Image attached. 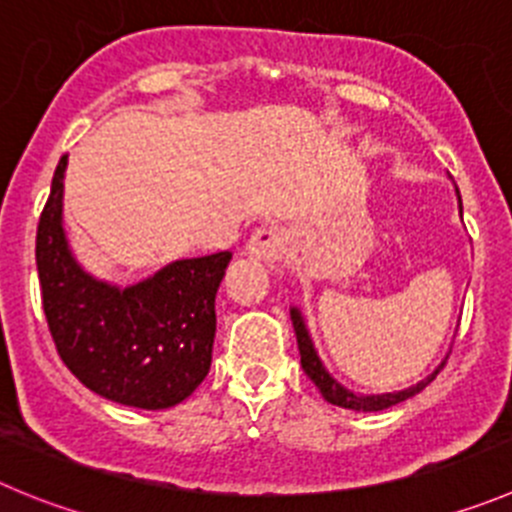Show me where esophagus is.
I'll return each instance as SVG.
<instances>
[{
  "mask_svg": "<svg viewBox=\"0 0 512 512\" xmlns=\"http://www.w3.org/2000/svg\"><path fill=\"white\" fill-rule=\"evenodd\" d=\"M285 252H288V232L280 227H260L247 242V255L267 265L283 260Z\"/></svg>",
  "mask_w": 512,
  "mask_h": 512,
  "instance_id": "esophagus-1",
  "label": "esophagus"
}]
</instances>
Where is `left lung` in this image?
<instances>
[{
	"label": "left lung",
	"mask_w": 512,
	"mask_h": 512,
	"mask_svg": "<svg viewBox=\"0 0 512 512\" xmlns=\"http://www.w3.org/2000/svg\"><path fill=\"white\" fill-rule=\"evenodd\" d=\"M290 318H293V328H295V336H298V348H300V364H303V371L310 376V381H313L318 389H321L323 399L331 401V404H336V407H343V409H356V412H381V409H389L394 407V404H399V401L409 399V396L419 394V391L424 389L427 384H432L434 376L439 374V369H444V364L439 366L434 374H429L427 379L419 381L417 386H412V389H404L399 391V394H379V396H356L351 394V391L343 389L338 381H333L331 376H328V371L323 369L321 358L315 356V348L313 343H310V336L308 331H305V323L303 318H300L298 310H290Z\"/></svg>",
	"instance_id": "obj_1"
}]
</instances>
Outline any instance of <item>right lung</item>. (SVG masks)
I'll use <instances>...</instances> for the list:
<instances>
[{
	"mask_svg": "<svg viewBox=\"0 0 512 512\" xmlns=\"http://www.w3.org/2000/svg\"><path fill=\"white\" fill-rule=\"evenodd\" d=\"M52 176L37 224L42 310L62 364L90 391L138 409H169L209 374L214 298L232 252L179 260L133 288L85 275L62 232V176Z\"/></svg>",
	"mask_w": 512,
	"mask_h": 512,
	"instance_id": "1",
	"label": "right lung"
}]
</instances>
